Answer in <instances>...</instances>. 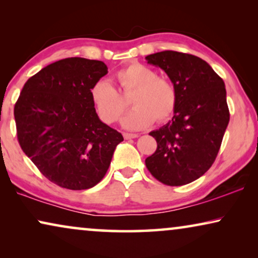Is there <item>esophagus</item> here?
Wrapping results in <instances>:
<instances>
[{
	"instance_id": "1",
	"label": "esophagus",
	"mask_w": 258,
	"mask_h": 258,
	"mask_svg": "<svg viewBox=\"0 0 258 258\" xmlns=\"http://www.w3.org/2000/svg\"><path fill=\"white\" fill-rule=\"evenodd\" d=\"M123 137H124L125 140H132V139H136V137H139L137 134H129V133H123Z\"/></svg>"
}]
</instances>
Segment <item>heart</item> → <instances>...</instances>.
Masks as SVG:
<instances>
[{"label": "heart", "mask_w": 258, "mask_h": 258, "mask_svg": "<svg viewBox=\"0 0 258 258\" xmlns=\"http://www.w3.org/2000/svg\"><path fill=\"white\" fill-rule=\"evenodd\" d=\"M118 90L123 96L130 94L134 108L122 119L124 128L140 130L149 126L154 119L162 123L175 112L177 93L165 77L142 63H132L116 74ZM91 101L102 122L111 124L117 121L126 108V101L108 81L100 80L90 89Z\"/></svg>", "instance_id": "obj_1"}]
</instances>
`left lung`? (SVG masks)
I'll return each mask as SVG.
<instances>
[{
    "label": "left lung",
    "mask_w": 258,
    "mask_h": 258,
    "mask_svg": "<svg viewBox=\"0 0 258 258\" xmlns=\"http://www.w3.org/2000/svg\"><path fill=\"white\" fill-rule=\"evenodd\" d=\"M177 93L171 121L149 135L157 149L147 157L150 174L165 185H184L206 174L216 160L230 114L223 80L202 58L164 50L148 55Z\"/></svg>",
    "instance_id": "1"
}]
</instances>
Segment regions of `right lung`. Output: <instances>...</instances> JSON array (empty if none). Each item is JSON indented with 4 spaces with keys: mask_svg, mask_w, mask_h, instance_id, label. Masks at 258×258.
Listing matches in <instances>:
<instances>
[{
    "mask_svg": "<svg viewBox=\"0 0 258 258\" xmlns=\"http://www.w3.org/2000/svg\"><path fill=\"white\" fill-rule=\"evenodd\" d=\"M108 74L102 61L69 57L24 84L14 108L17 140L42 175L62 188H93L123 136L98 118L90 89Z\"/></svg>",
    "mask_w": 258,
    "mask_h": 258,
    "instance_id": "right-lung-1",
    "label": "right lung"
}]
</instances>
